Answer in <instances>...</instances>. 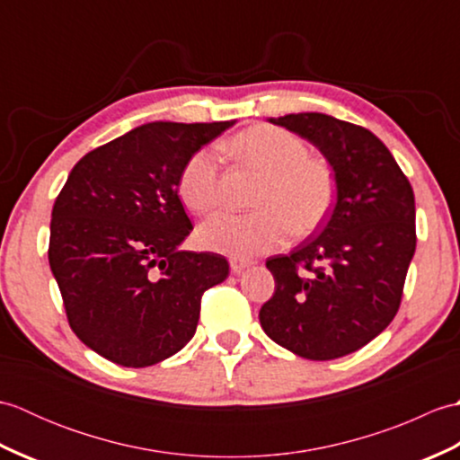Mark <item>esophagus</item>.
I'll use <instances>...</instances> for the list:
<instances>
[{
	"label": "esophagus",
	"instance_id": "obj_1",
	"mask_svg": "<svg viewBox=\"0 0 460 460\" xmlns=\"http://www.w3.org/2000/svg\"><path fill=\"white\" fill-rule=\"evenodd\" d=\"M251 265H252V261H247V259H231V270L235 272V275H239V272H243Z\"/></svg>",
	"mask_w": 460,
	"mask_h": 460
}]
</instances>
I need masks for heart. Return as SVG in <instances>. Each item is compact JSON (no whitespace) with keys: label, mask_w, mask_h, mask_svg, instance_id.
I'll list each match as a JSON object with an SVG mask.
<instances>
[{"label":"heart","mask_w":460,"mask_h":460,"mask_svg":"<svg viewBox=\"0 0 460 460\" xmlns=\"http://www.w3.org/2000/svg\"><path fill=\"white\" fill-rule=\"evenodd\" d=\"M241 160L265 173L252 213H217L198 229L205 249L251 259L285 245L292 229L296 235L316 231L332 211L336 175L328 160L308 154L306 142L279 126L259 124L231 140ZM180 199L195 213L219 208L221 164L209 148L191 154L178 178Z\"/></svg>","instance_id":"1"}]
</instances>
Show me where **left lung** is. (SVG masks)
I'll use <instances>...</instances> for the list:
<instances>
[{
  "label": "left lung",
  "mask_w": 460,
  "mask_h": 460,
  "mask_svg": "<svg viewBox=\"0 0 460 460\" xmlns=\"http://www.w3.org/2000/svg\"><path fill=\"white\" fill-rule=\"evenodd\" d=\"M312 142L336 175L338 199L318 231L267 261L275 295L262 330L306 359H336L381 334L402 305L413 259L415 195L376 134L320 112L270 119Z\"/></svg>",
  "instance_id": "obj_1"
}]
</instances>
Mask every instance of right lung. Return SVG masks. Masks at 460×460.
<instances>
[{
    "label": "right lung",
    "mask_w": 460,
    "mask_h": 460,
    "mask_svg": "<svg viewBox=\"0 0 460 460\" xmlns=\"http://www.w3.org/2000/svg\"><path fill=\"white\" fill-rule=\"evenodd\" d=\"M233 122H150L75 164L53 205L49 265L68 326L124 367H148L193 338L203 292L229 275L217 252L180 251L190 221L178 178Z\"/></svg>",
    "instance_id": "right-lung-1"
}]
</instances>
